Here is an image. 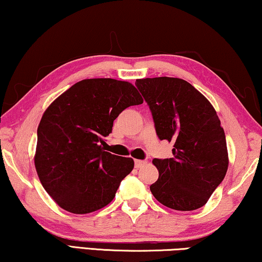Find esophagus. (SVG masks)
<instances>
[{
    "mask_svg": "<svg viewBox=\"0 0 262 262\" xmlns=\"http://www.w3.org/2000/svg\"><path fill=\"white\" fill-rule=\"evenodd\" d=\"M145 164H146V162H145V160H139V159H136V160H135V166H136L137 168L144 166Z\"/></svg>",
    "mask_w": 262,
    "mask_h": 262,
    "instance_id": "34e87169",
    "label": "esophagus"
}]
</instances>
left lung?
Listing matches in <instances>:
<instances>
[{
    "mask_svg": "<svg viewBox=\"0 0 262 262\" xmlns=\"http://www.w3.org/2000/svg\"><path fill=\"white\" fill-rule=\"evenodd\" d=\"M160 140L173 143L172 158L154 159L159 178L150 186L155 198L177 211L203 207L228 168L224 128L212 104L182 78L137 79Z\"/></svg>",
    "mask_w": 262,
    "mask_h": 262,
    "instance_id": "8db88e82",
    "label": "left lung"
}]
</instances>
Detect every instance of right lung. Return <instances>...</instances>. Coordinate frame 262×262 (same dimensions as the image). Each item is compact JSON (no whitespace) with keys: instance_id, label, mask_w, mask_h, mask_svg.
<instances>
[{"instance_id":"obj_1","label":"right lung","mask_w":262,"mask_h":262,"mask_svg":"<svg viewBox=\"0 0 262 262\" xmlns=\"http://www.w3.org/2000/svg\"><path fill=\"white\" fill-rule=\"evenodd\" d=\"M144 102L125 80L83 79L44 111L37 128L35 167L44 190L59 207L86 214L105 207L135 162L103 150L114 120Z\"/></svg>"}]
</instances>
